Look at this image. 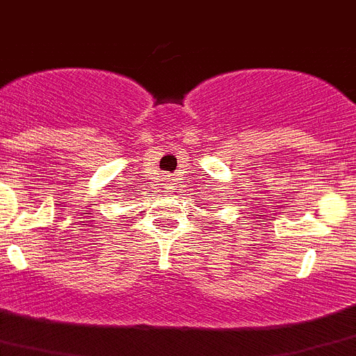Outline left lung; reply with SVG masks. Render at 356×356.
I'll return each instance as SVG.
<instances>
[{
	"label": "left lung",
	"mask_w": 356,
	"mask_h": 356,
	"mask_svg": "<svg viewBox=\"0 0 356 356\" xmlns=\"http://www.w3.org/2000/svg\"><path fill=\"white\" fill-rule=\"evenodd\" d=\"M213 209H216V207H213Z\"/></svg>",
	"instance_id": "8db88e82"
}]
</instances>
